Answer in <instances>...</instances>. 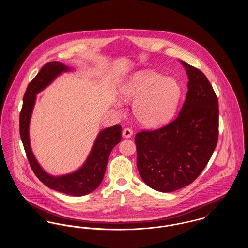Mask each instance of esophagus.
Instances as JSON below:
<instances>
[{
	"instance_id": "34e87169",
	"label": "esophagus",
	"mask_w": 248,
	"mask_h": 248,
	"mask_svg": "<svg viewBox=\"0 0 248 248\" xmlns=\"http://www.w3.org/2000/svg\"><path fill=\"white\" fill-rule=\"evenodd\" d=\"M122 135L125 139H129L133 136V130L131 128H125L122 132Z\"/></svg>"
}]
</instances>
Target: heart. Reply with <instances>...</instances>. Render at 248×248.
Wrapping results in <instances>:
<instances>
[{"label": "heart", "mask_w": 248, "mask_h": 248, "mask_svg": "<svg viewBox=\"0 0 248 248\" xmlns=\"http://www.w3.org/2000/svg\"><path fill=\"white\" fill-rule=\"evenodd\" d=\"M180 94V86L175 79L165 78L153 71L135 74L120 89L124 101H135V117L147 128L166 124L176 111Z\"/></svg>", "instance_id": "heart-1"}]
</instances>
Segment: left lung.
Here are the masks:
<instances>
[{
  "instance_id": "left-lung-1",
  "label": "left lung",
  "mask_w": 248,
  "mask_h": 248,
  "mask_svg": "<svg viewBox=\"0 0 248 248\" xmlns=\"http://www.w3.org/2000/svg\"><path fill=\"white\" fill-rule=\"evenodd\" d=\"M188 74L186 99L177 117L135 138L142 180L159 192L191 184L212 156L218 138V103L205 74L182 62Z\"/></svg>"
}]
</instances>
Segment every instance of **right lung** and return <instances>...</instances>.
Returning a JSON list of instances; mask_svg holds the SVG:
<instances>
[{
  "mask_svg": "<svg viewBox=\"0 0 248 248\" xmlns=\"http://www.w3.org/2000/svg\"><path fill=\"white\" fill-rule=\"evenodd\" d=\"M69 70V67L61 63L49 62L44 65L34 79L30 82L24 94L23 107L20 112V136L30 165L40 181L55 191L80 197L90 194L100 185L105 175L109 154L113 147L121 140L122 128L120 125H115L101 131L86 163L74 173L62 177H52L40 167L31 152L29 137L30 119L35 102L36 93L45 89L61 72Z\"/></svg>",
  "mask_w": 248,
  "mask_h": 248,
  "instance_id": "right-lung-1",
  "label": "right lung"
}]
</instances>
